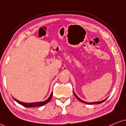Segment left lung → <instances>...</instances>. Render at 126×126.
<instances>
[{
  "instance_id": "obj_1",
  "label": "left lung",
  "mask_w": 126,
  "mask_h": 126,
  "mask_svg": "<svg viewBox=\"0 0 126 126\" xmlns=\"http://www.w3.org/2000/svg\"><path fill=\"white\" fill-rule=\"evenodd\" d=\"M73 93H74V95H75V96H76V98H77V99H79V101H80V102H83V103H85V104H101V103H102V102H103L104 101H105V100H106L107 99V98L106 99H104V100H102V101H98V102H85V101H82L81 99H80V98H79V97H78V96H77V95L75 93V92H74V91H73Z\"/></svg>"
}]
</instances>
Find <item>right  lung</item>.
Segmentation results:
<instances>
[{
	"instance_id": "right-lung-1",
	"label": "right lung",
	"mask_w": 126,
	"mask_h": 126,
	"mask_svg": "<svg viewBox=\"0 0 126 126\" xmlns=\"http://www.w3.org/2000/svg\"><path fill=\"white\" fill-rule=\"evenodd\" d=\"M52 96H53V92H52L51 94H50V96H49L48 99H46V101H42V102H32V103H25V102H21V101H18L17 99H16L15 98H14V100H15V101H16L18 104L23 105V106L25 107H37L43 106V105H44L45 104H46L47 103H48L49 101L51 100Z\"/></svg>"
}]
</instances>
